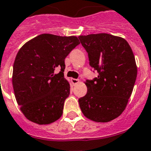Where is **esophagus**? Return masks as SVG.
Segmentation results:
<instances>
[{
  "mask_svg": "<svg viewBox=\"0 0 151 151\" xmlns=\"http://www.w3.org/2000/svg\"><path fill=\"white\" fill-rule=\"evenodd\" d=\"M79 80L78 79H74V78H72L71 79V82L73 83H74V84H77V83H79Z\"/></svg>",
  "mask_w": 151,
  "mask_h": 151,
  "instance_id": "34e87169",
  "label": "esophagus"
}]
</instances>
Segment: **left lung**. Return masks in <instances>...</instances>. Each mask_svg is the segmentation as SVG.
<instances>
[{
    "label": "left lung",
    "instance_id": "left-lung-1",
    "mask_svg": "<svg viewBox=\"0 0 151 151\" xmlns=\"http://www.w3.org/2000/svg\"><path fill=\"white\" fill-rule=\"evenodd\" d=\"M97 77L86 80L87 93L80 107L87 119L108 122L119 117L128 104L137 77L132 48L123 38L107 33L80 36Z\"/></svg>",
    "mask_w": 151,
    "mask_h": 151
}]
</instances>
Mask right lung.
<instances>
[{
	"label": "right lung",
	"mask_w": 151,
	"mask_h": 151,
	"mask_svg": "<svg viewBox=\"0 0 151 151\" xmlns=\"http://www.w3.org/2000/svg\"><path fill=\"white\" fill-rule=\"evenodd\" d=\"M79 44L76 36L42 34L19 50L12 83L21 112L29 121L48 124L62 115L70 88L64 77L65 59ZM56 67L61 68L58 74H54Z\"/></svg>",
	"instance_id": "add662e5"
}]
</instances>
